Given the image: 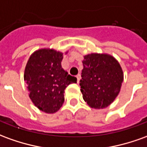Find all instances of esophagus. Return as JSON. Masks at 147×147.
Listing matches in <instances>:
<instances>
[{
  "instance_id": "obj_1",
  "label": "esophagus",
  "mask_w": 147,
  "mask_h": 147,
  "mask_svg": "<svg viewBox=\"0 0 147 147\" xmlns=\"http://www.w3.org/2000/svg\"><path fill=\"white\" fill-rule=\"evenodd\" d=\"M76 78H77V83H80V79H81L80 75V74H78V75L76 76Z\"/></svg>"
}]
</instances>
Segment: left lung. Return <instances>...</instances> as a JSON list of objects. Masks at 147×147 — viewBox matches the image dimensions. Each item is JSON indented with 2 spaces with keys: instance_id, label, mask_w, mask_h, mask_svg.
<instances>
[{
  "instance_id": "left-lung-1",
  "label": "left lung",
  "mask_w": 147,
  "mask_h": 147,
  "mask_svg": "<svg viewBox=\"0 0 147 147\" xmlns=\"http://www.w3.org/2000/svg\"><path fill=\"white\" fill-rule=\"evenodd\" d=\"M80 91L83 98L92 108L102 109L115 99L123 81V71L114 56L91 53L84 56Z\"/></svg>"
}]
</instances>
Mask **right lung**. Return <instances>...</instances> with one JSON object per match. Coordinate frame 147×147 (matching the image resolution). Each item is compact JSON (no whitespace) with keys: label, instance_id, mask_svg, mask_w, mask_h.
I'll return each mask as SVG.
<instances>
[{"label":"right lung","instance_id":"right-lung-1","mask_svg":"<svg viewBox=\"0 0 147 147\" xmlns=\"http://www.w3.org/2000/svg\"><path fill=\"white\" fill-rule=\"evenodd\" d=\"M63 56L55 49H38L31 55L24 69L29 98L38 109L48 114L59 111L64 102L65 88L77 81L62 68Z\"/></svg>","mask_w":147,"mask_h":147}]
</instances>
